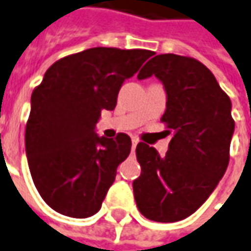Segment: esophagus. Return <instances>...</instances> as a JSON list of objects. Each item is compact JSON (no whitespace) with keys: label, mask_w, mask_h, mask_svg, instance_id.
Instances as JSON below:
<instances>
[{"label":"esophagus","mask_w":251,"mask_h":251,"mask_svg":"<svg viewBox=\"0 0 251 251\" xmlns=\"http://www.w3.org/2000/svg\"><path fill=\"white\" fill-rule=\"evenodd\" d=\"M138 142H139V141H138L136 138H133V139H132V152H135V149H136V145H138Z\"/></svg>","instance_id":"esophagus-1"}]
</instances>
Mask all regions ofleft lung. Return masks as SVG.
<instances>
[{
  "label": "left lung",
  "instance_id": "1",
  "mask_svg": "<svg viewBox=\"0 0 251 251\" xmlns=\"http://www.w3.org/2000/svg\"><path fill=\"white\" fill-rule=\"evenodd\" d=\"M152 75L167 90L161 122L172 139L164 156L145 142L138 144L142 171L133 181V195L142 216L174 223L195 213L224 175L234 119L230 98L201 61L158 54L142 67L138 79Z\"/></svg>",
  "mask_w": 251,
  "mask_h": 251
}]
</instances>
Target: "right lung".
<instances>
[{
	"label": "right lung",
	"mask_w": 251,
	"mask_h": 251,
	"mask_svg": "<svg viewBox=\"0 0 251 251\" xmlns=\"http://www.w3.org/2000/svg\"><path fill=\"white\" fill-rule=\"evenodd\" d=\"M153 51L95 47L53 63L31 95L25 152L35 188L60 214L86 218L102 207L130 138H99L102 110H113L125 79Z\"/></svg>",
	"instance_id": "obj_1"
}]
</instances>
